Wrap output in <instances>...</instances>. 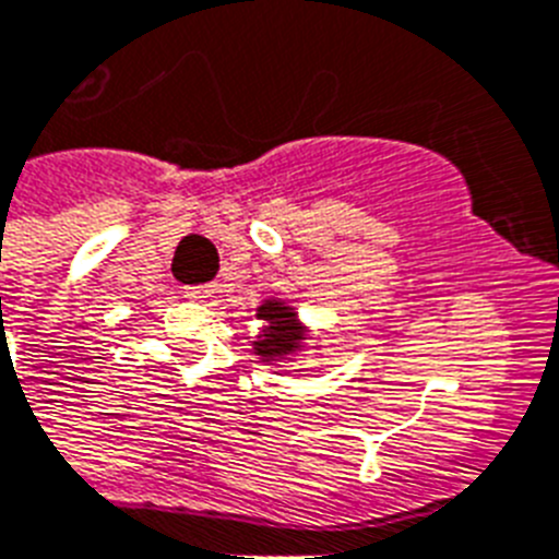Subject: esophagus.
<instances>
[{
	"label": "esophagus",
	"mask_w": 559,
	"mask_h": 559,
	"mask_svg": "<svg viewBox=\"0 0 559 559\" xmlns=\"http://www.w3.org/2000/svg\"><path fill=\"white\" fill-rule=\"evenodd\" d=\"M183 294L189 299H194V302H206V299L214 294V285H189Z\"/></svg>",
	"instance_id": "esophagus-1"
}]
</instances>
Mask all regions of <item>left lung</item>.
Returning a JSON list of instances; mask_svg holds the SVG:
<instances>
[{
	"label": "left lung",
	"instance_id": "1",
	"mask_svg": "<svg viewBox=\"0 0 559 559\" xmlns=\"http://www.w3.org/2000/svg\"><path fill=\"white\" fill-rule=\"evenodd\" d=\"M257 319H262L269 331L260 342H254L257 353L265 356V359H280V356H288L290 350H297L299 338H302V328L297 322V313L285 308L283 302H265L257 313Z\"/></svg>",
	"mask_w": 559,
	"mask_h": 559
}]
</instances>
